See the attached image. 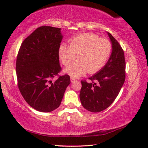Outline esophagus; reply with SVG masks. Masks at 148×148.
Listing matches in <instances>:
<instances>
[{
    "label": "esophagus",
    "mask_w": 148,
    "mask_h": 148,
    "mask_svg": "<svg viewBox=\"0 0 148 148\" xmlns=\"http://www.w3.org/2000/svg\"><path fill=\"white\" fill-rule=\"evenodd\" d=\"M75 81H76V79L75 78L73 77H71V82H75Z\"/></svg>",
    "instance_id": "1"
}]
</instances>
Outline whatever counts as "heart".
Here are the masks:
<instances>
[{"instance_id":"1","label":"heart","mask_w":148,"mask_h":148,"mask_svg":"<svg viewBox=\"0 0 148 148\" xmlns=\"http://www.w3.org/2000/svg\"><path fill=\"white\" fill-rule=\"evenodd\" d=\"M112 52L108 40L94 34H83L72 38L70 46L62 44L58 55L64 66L70 64L77 56L78 60L64 69L73 77H78L88 71L94 73L104 67Z\"/></svg>"}]
</instances>
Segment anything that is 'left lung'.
Here are the masks:
<instances>
[{
	"mask_svg": "<svg viewBox=\"0 0 148 148\" xmlns=\"http://www.w3.org/2000/svg\"><path fill=\"white\" fill-rule=\"evenodd\" d=\"M108 34L112 47L110 58L102 69L89 78L92 82L82 81L81 102L86 110L92 112H101L110 106L125 80L124 51L117 40L108 32Z\"/></svg>",
	"mask_w": 148,
	"mask_h": 148,
	"instance_id": "8db88e82",
	"label": "left lung"
}]
</instances>
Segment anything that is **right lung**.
<instances>
[{
  "label": "right lung",
  "instance_id": "obj_1",
  "mask_svg": "<svg viewBox=\"0 0 148 148\" xmlns=\"http://www.w3.org/2000/svg\"><path fill=\"white\" fill-rule=\"evenodd\" d=\"M60 28L41 26L22 42L16 61L18 88L28 104L42 112L60 106L70 84L69 75L61 71L58 49L62 36ZM58 77L56 80L53 79Z\"/></svg>",
  "mask_w": 148,
  "mask_h": 148
}]
</instances>
